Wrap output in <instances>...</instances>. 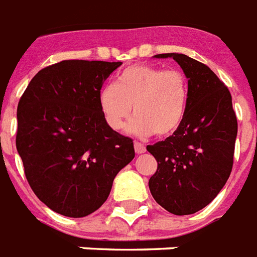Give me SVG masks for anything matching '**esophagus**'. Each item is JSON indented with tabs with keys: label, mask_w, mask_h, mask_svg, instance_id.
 I'll return each instance as SVG.
<instances>
[{
	"label": "esophagus",
	"mask_w": 257,
	"mask_h": 257,
	"mask_svg": "<svg viewBox=\"0 0 257 257\" xmlns=\"http://www.w3.org/2000/svg\"><path fill=\"white\" fill-rule=\"evenodd\" d=\"M135 150H136V153H137V154H143V153H145L147 148L144 147L141 143H137V141H136V143H135Z\"/></svg>",
	"instance_id": "esophagus-1"
}]
</instances>
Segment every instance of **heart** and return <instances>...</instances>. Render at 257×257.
I'll return each instance as SVG.
<instances>
[{
	"label": "heart",
	"instance_id": "obj_1",
	"mask_svg": "<svg viewBox=\"0 0 257 257\" xmlns=\"http://www.w3.org/2000/svg\"><path fill=\"white\" fill-rule=\"evenodd\" d=\"M189 81L177 68L164 70L149 64L129 66L114 84L104 85L99 105L107 124L120 131L131 113L136 114L129 132L136 136H168L177 131L186 113Z\"/></svg>",
	"mask_w": 257,
	"mask_h": 257
}]
</instances>
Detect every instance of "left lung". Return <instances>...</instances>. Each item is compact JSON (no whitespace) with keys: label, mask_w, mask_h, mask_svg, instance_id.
Masks as SVG:
<instances>
[{"label":"left lung","mask_w":257,"mask_h":257,"mask_svg":"<svg viewBox=\"0 0 257 257\" xmlns=\"http://www.w3.org/2000/svg\"><path fill=\"white\" fill-rule=\"evenodd\" d=\"M154 58H173L181 66L189 81V100L176 132L147 147L158 164L149 189L165 210L190 215L212 202L230 177L236 114L228 88L206 64L185 54Z\"/></svg>","instance_id":"obj_1"}]
</instances>
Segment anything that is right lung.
<instances>
[{
    "mask_svg": "<svg viewBox=\"0 0 257 257\" xmlns=\"http://www.w3.org/2000/svg\"><path fill=\"white\" fill-rule=\"evenodd\" d=\"M121 64L62 60L39 71L18 103L25 176L60 215L83 218L101 207L114 177L135 158L132 139L110 128L99 105L103 83Z\"/></svg>",
    "mask_w": 257,
    "mask_h": 257,
    "instance_id": "1",
    "label": "right lung"
}]
</instances>
